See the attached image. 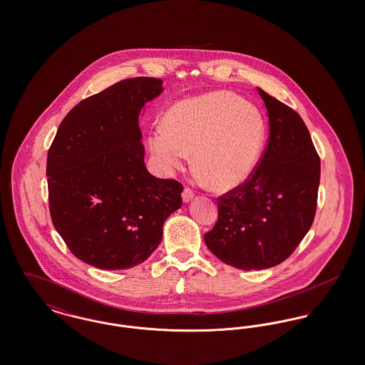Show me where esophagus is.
Wrapping results in <instances>:
<instances>
[{"label": "esophagus", "mask_w": 365, "mask_h": 365, "mask_svg": "<svg viewBox=\"0 0 365 365\" xmlns=\"http://www.w3.org/2000/svg\"><path fill=\"white\" fill-rule=\"evenodd\" d=\"M194 197V191L191 190L190 187H185V190L182 192V198L185 202H190Z\"/></svg>", "instance_id": "34e87169"}]
</instances>
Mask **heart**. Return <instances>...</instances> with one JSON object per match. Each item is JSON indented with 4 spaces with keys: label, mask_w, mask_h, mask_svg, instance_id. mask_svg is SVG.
Segmentation results:
<instances>
[{
    "label": "heart",
    "mask_w": 365,
    "mask_h": 365,
    "mask_svg": "<svg viewBox=\"0 0 365 365\" xmlns=\"http://www.w3.org/2000/svg\"><path fill=\"white\" fill-rule=\"evenodd\" d=\"M265 123L260 110L238 96L215 91L182 100L165 115L149 148L164 174H173L189 160L210 179L215 190H232L253 174L260 158Z\"/></svg>",
    "instance_id": "heart-1"
}]
</instances>
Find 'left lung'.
<instances>
[{
  "instance_id": "1",
  "label": "left lung",
  "mask_w": 365,
  "mask_h": 365,
  "mask_svg": "<svg viewBox=\"0 0 365 365\" xmlns=\"http://www.w3.org/2000/svg\"><path fill=\"white\" fill-rule=\"evenodd\" d=\"M269 137L257 168L217 198L219 216L204 235L209 250L238 269H265L286 260L312 226L320 158L301 116L257 88Z\"/></svg>"
}]
</instances>
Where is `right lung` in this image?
Listing matches in <instances>:
<instances>
[{
    "mask_svg": "<svg viewBox=\"0 0 365 365\" xmlns=\"http://www.w3.org/2000/svg\"><path fill=\"white\" fill-rule=\"evenodd\" d=\"M156 78L124 79L75 105L48 152L53 226L73 256L100 269H127L161 242L183 186L149 174L139 113L158 97Z\"/></svg>",
    "mask_w": 365,
    "mask_h": 365,
    "instance_id": "obj_1",
    "label": "right lung"
}]
</instances>
